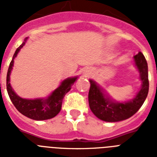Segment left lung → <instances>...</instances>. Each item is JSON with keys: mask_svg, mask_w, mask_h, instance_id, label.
Here are the masks:
<instances>
[{"mask_svg": "<svg viewBox=\"0 0 157 157\" xmlns=\"http://www.w3.org/2000/svg\"><path fill=\"white\" fill-rule=\"evenodd\" d=\"M134 61L140 72V79L143 81L142 88L135 98L127 103H114L105 98L104 94L94 81L90 80L89 91V105L94 114L98 119L107 122L124 121L136 113L146 99L149 90L147 63L141 52L134 56Z\"/></svg>", "mask_w": 157, "mask_h": 157, "instance_id": "8db88e82", "label": "left lung"}]
</instances>
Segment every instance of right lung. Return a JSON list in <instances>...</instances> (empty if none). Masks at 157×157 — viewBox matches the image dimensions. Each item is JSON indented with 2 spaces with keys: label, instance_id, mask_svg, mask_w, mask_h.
<instances>
[{
  "label": "right lung",
  "instance_id": "right-lung-1",
  "mask_svg": "<svg viewBox=\"0 0 157 157\" xmlns=\"http://www.w3.org/2000/svg\"><path fill=\"white\" fill-rule=\"evenodd\" d=\"M25 45V41L16 50L9 66L6 76V89L11 102L14 105L18 112L25 117L36 121H44L51 119L59 114L62 107V103L64 96L71 88V86L76 81L77 77L67 78L62 82L61 86L57 88L46 99H24L18 97L12 90L10 84V75L13 65V59L17 56L18 51Z\"/></svg>",
  "mask_w": 157,
  "mask_h": 157
}]
</instances>
